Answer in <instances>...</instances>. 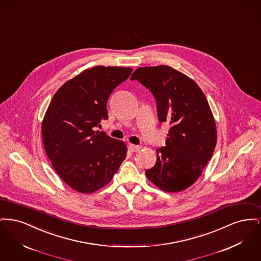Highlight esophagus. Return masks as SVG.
Returning a JSON list of instances; mask_svg holds the SVG:
<instances>
[{
	"label": "esophagus",
	"instance_id": "1",
	"mask_svg": "<svg viewBox=\"0 0 261 261\" xmlns=\"http://www.w3.org/2000/svg\"><path fill=\"white\" fill-rule=\"evenodd\" d=\"M129 149L131 151H139L141 149V147L140 146H136V145H133V144H130L129 145Z\"/></svg>",
	"mask_w": 261,
	"mask_h": 261
}]
</instances>
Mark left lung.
Masks as SVG:
<instances>
[{
  "instance_id": "left-lung-1",
  "label": "left lung",
  "mask_w": 261,
  "mask_h": 261,
  "mask_svg": "<svg viewBox=\"0 0 261 261\" xmlns=\"http://www.w3.org/2000/svg\"><path fill=\"white\" fill-rule=\"evenodd\" d=\"M153 94L160 122L170 129L156 162L146 170L149 181L168 193L192 186L208 163L217 130L208 101L199 85L168 65L139 67L131 75Z\"/></svg>"
}]
</instances>
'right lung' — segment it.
Segmentation results:
<instances>
[{
    "mask_svg": "<svg viewBox=\"0 0 261 261\" xmlns=\"http://www.w3.org/2000/svg\"><path fill=\"white\" fill-rule=\"evenodd\" d=\"M131 67L95 66L66 81L54 95L41 131L54 169L68 186L91 194L112 181L127 154L123 141L95 131L108 119L107 101Z\"/></svg>",
    "mask_w": 261,
    "mask_h": 261,
    "instance_id": "1",
    "label": "right lung"
}]
</instances>
